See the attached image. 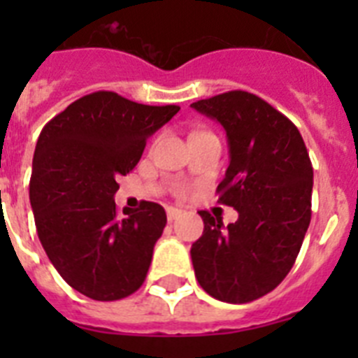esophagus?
Instances as JSON below:
<instances>
[{
    "label": "esophagus",
    "mask_w": 358,
    "mask_h": 358,
    "mask_svg": "<svg viewBox=\"0 0 358 358\" xmlns=\"http://www.w3.org/2000/svg\"><path fill=\"white\" fill-rule=\"evenodd\" d=\"M179 215H181V210H177V208H173V206L166 208V217H169L170 222H172V220H176Z\"/></svg>",
    "instance_id": "1"
}]
</instances>
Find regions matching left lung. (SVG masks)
I'll return each mask as SVG.
<instances>
[{"label": "left lung", "instance_id": "left-lung-1", "mask_svg": "<svg viewBox=\"0 0 358 358\" xmlns=\"http://www.w3.org/2000/svg\"><path fill=\"white\" fill-rule=\"evenodd\" d=\"M217 120L229 145L218 202L238 211L222 218L199 211L204 233L192 245L199 285L218 301L249 303L280 285L296 262L312 217L314 169L297 127L248 91L192 103Z\"/></svg>", "mask_w": 358, "mask_h": 358}]
</instances>
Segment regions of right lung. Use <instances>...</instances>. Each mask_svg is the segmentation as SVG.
I'll return each mask as SVG.
<instances>
[{"instance_id":"add662e5","label":"right lung","mask_w":358,"mask_h":358,"mask_svg":"<svg viewBox=\"0 0 358 358\" xmlns=\"http://www.w3.org/2000/svg\"><path fill=\"white\" fill-rule=\"evenodd\" d=\"M179 109L96 91L41 131L30 177L37 235L57 273L91 299L116 301L143 285L166 213L143 201L120 215L116 179L134 169L148 138Z\"/></svg>"}]
</instances>
